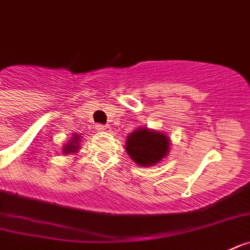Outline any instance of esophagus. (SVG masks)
Returning <instances> with one entry per match:
<instances>
[{
    "mask_svg": "<svg viewBox=\"0 0 250 250\" xmlns=\"http://www.w3.org/2000/svg\"><path fill=\"white\" fill-rule=\"evenodd\" d=\"M97 130L98 131H102V132H104V131H110L109 130V127L107 126H105V125H97Z\"/></svg>",
    "mask_w": 250,
    "mask_h": 250,
    "instance_id": "obj_1",
    "label": "esophagus"
}]
</instances>
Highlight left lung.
<instances>
[{
	"instance_id": "obj_1",
	"label": "left lung",
	"mask_w": 250,
	"mask_h": 250,
	"mask_svg": "<svg viewBox=\"0 0 250 250\" xmlns=\"http://www.w3.org/2000/svg\"><path fill=\"white\" fill-rule=\"evenodd\" d=\"M170 143L166 135L143 127L129 135L126 140L127 153L141 166H152L161 161Z\"/></svg>"
}]
</instances>
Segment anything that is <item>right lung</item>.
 <instances>
[{
	"label": "right lung",
	"mask_w": 250,
	"mask_h": 250,
	"mask_svg": "<svg viewBox=\"0 0 250 250\" xmlns=\"http://www.w3.org/2000/svg\"><path fill=\"white\" fill-rule=\"evenodd\" d=\"M75 139H73V140L74 141H72V144H69V145H67V146H64V151H65V153H70V152H75V151H77V146L78 145H75V144H78V140H79V137L77 136V135H75Z\"/></svg>",
	"instance_id": "right-lung-1"
}]
</instances>
